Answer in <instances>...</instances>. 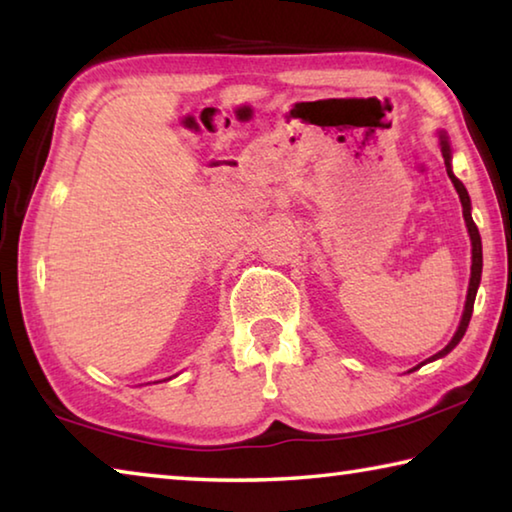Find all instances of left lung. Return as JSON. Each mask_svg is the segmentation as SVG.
Masks as SVG:
<instances>
[{"mask_svg": "<svg viewBox=\"0 0 512 512\" xmlns=\"http://www.w3.org/2000/svg\"><path fill=\"white\" fill-rule=\"evenodd\" d=\"M440 151H443V158H445L447 176L452 178V183H454V187H456V192H458V196H461L463 216H465V223H467V232H470V239H472V277H470V289H467V300H465V311H463L461 325H458L456 334H454V339L447 343V348H443V350H440L438 354H433V357H431L429 361L445 357V354H447V352H452V350L456 348V345H458V341L463 339L465 329H467V325H470V318H472L474 298H476V289H479V282H481V268H483L481 235H479V228H476V223L472 221V212H470V210H472V205H470V196H467V189H465V185L461 183V180H458V178L454 176V171H452V153H449V142H447V137H445V135H440ZM420 366H422V363H420ZM420 366H418V368H420Z\"/></svg>", "mask_w": 512, "mask_h": 512, "instance_id": "8db88e82", "label": "left lung"}]
</instances>
